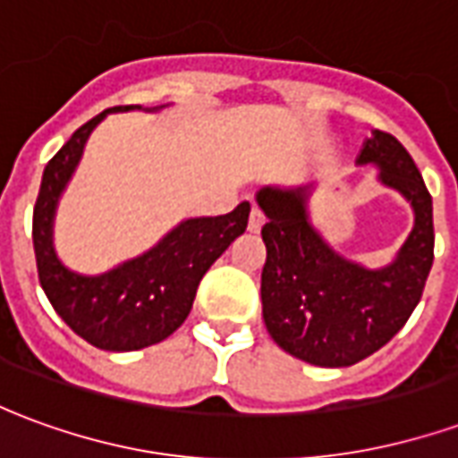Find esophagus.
<instances>
[{"label": "esophagus", "mask_w": 458, "mask_h": 458, "mask_svg": "<svg viewBox=\"0 0 458 458\" xmlns=\"http://www.w3.org/2000/svg\"><path fill=\"white\" fill-rule=\"evenodd\" d=\"M265 225V213L259 208H252L250 210V220H248V230L250 233H259Z\"/></svg>", "instance_id": "obj_1"}]
</instances>
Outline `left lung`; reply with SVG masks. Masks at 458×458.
I'll return each mask as SVG.
<instances>
[{
    "mask_svg": "<svg viewBox=\"0 0 458 458\" xmlns=\"http://www.w3.org/2000/svg\"><path fill=\"white\" fill-rule=\"evenodd\" d=\"M358 161L377 164L380 181L414 208L412 233L385 269L358 267L328 250L309 225L304 191L258 193L267 216L262 317L269 336L321 368H345L383 348L420 304L434 262L432 196L410 151L393 134L375 130Z\"/></svg>",
    "mask_w": 458,
    "mask_h": 458,
    "instance_id": "1",
    "label": "left lung"
}]
</instances>
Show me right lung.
Returning a JSON list of instances; mask_svg holds the SVG:
<instances>
[{
  "instance_id": "obj_1",
  "label": "right lung",
  "mask_w": 458,
  "mask_h": 458,
  "mask_svg": "<svg viewBox=\"0 0 458 458\" xmlns=\"http://www.w3.org/2000/svg\"><path fill=\"white\" fill-rule=\"evenodd\" d=\"M134 107L140 105L110 107L73 131L46 164L31 225L38 282L51 307L78 336L103 351H137L169 338L189 317L203 275L230 242L245 233L250 216V203L242 200L225 216L181 223L147 255L107 275L81 277L68 272L51 248V220L58 196L95 124L107 113Z\"/></svg>"
}]
</instances>
